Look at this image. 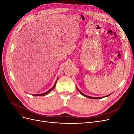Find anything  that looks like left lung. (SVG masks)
<instances>
[{
    "label": "left lung",
    "instance_id": "left-lung-1",
    "mask_svg": "<svg viewBox=\"0 0 134 134\" xmlns=\"http://www.w3.org/2000/svg\"><path fill=\"white\" fill-rule=\"evenodd\" d=\"M77 88V90H78V91L80 93V94H82V95H83V96H84V97H87V98H91V99H101V98H104V97H108V96H110L111 94H109V95H108V96H104V97H90V96H87V95H86V94H83V93L81 92L79 89L78 88Z\"/></svg>",
    "mask_w": 134,
    "mask_h": 134
}]
</instances>
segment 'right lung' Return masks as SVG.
<instances>
[{
    "label": "right lung",
    "mask_w": 134,
    "mask_h": 134,
    "mask_svg": "<svg viewBox=\"0 0 134 134\" xmlns=\"http://www.w3.org/2000/svg\"><path fill=\"white\" fill-rule=\"evenodd\" d=\"M57 80H58V79H57V80H56V82H55V84L54 85V86L52 87L50 90H49L48 91H47V92H44V93H42V94H33V96H46V95H47L48 93H50L52 90H53V89L55 88V86H56V82H57Z\"/></svg>",
    "instance_id": "obj_1"
}]
</instances>
